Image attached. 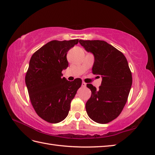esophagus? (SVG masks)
<instances>
[{"label": "esophagus", "mask_w": 155, "mask_h": 155, "mask_svg": "<svg viewBox=\"0 0 155 155\" xmlns=\"http://www.w3.org/2000/svg\"><path fill=\"white\" fill-rule=\"evenodd\" d=\"M81 86H82V87H85V86H86V83H85V82H84V81L82 82Z\"/></svg>", "instance_id": "1"}]
</instances>
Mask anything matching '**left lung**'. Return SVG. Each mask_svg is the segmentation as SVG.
Returning a JSON list of instances; mask_svg holds the SVG:
<instances>
[{
  "mask_svg": "<svg viewBox=\"0 0 155 155\" xmlns=\"http://www.w3.org/2000/svg\"><path fill=\"white\" fill-rule=\"evenodd\" d=\"M79 42L94 55L92 73L102 77L98 89L87 84L91 95L85 109L93 121L105 124L117 117L126 104L132 85L131 71L124 54L111 44L103 40Z\"/></svg>",
  "mask_w": 155,
  "mask_h": 155,
  "instance_id": "1",
  "label": "left lung"
}]
</instances>
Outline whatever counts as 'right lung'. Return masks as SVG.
<instances>
[{
  "mask_svg": "<svg viewBox=\"0 0 155 155\" xmlns=\"http://www.w3.org/2000/svg\"><path fill=\"white\" fill-rule=\"evenodd\" d=\"M79 42L52 40L33 54L25 76L31 104L40 117L50 123L66 117L82 80L70 81L61 71L68 66V51Z\"/></svg>",
  "mask_w": 155,
  "mask_h": 155,
  "instance_id": "right-lung-1",
  "label": "right lung"
}]
</instances>
